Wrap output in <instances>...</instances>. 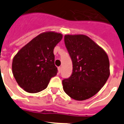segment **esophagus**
Returning <instances> with one entry per match:
<instances>
[{
    "label": "esophagus",
    "mask_w": 124,
    "mask_h": 124,
    "mask_svg": "<svg viewBox=\"0 0 124 124\" xmlns=\"http://www.w3.org/2000/svg\"><path fill=\"white\" fill-rule=\"evenodd\" d=\"M58 73H60V72H61V67L58 68Z\"/></svg>",
    "instance_id": "obj_1"
}]
</instances>
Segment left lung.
I'll return each instance as SVG.
<instances>
[{"label":"left lung","mask_w":124,"mask_h":124,"mask_svg":"<svg viewBox=\"0 0 124 124\" xmlns=\"http://www.w3.org/2000/svg\"><path fill=\"white\" fill-rule=\"evenodd\" d=\"M64 43L73 61V73L63 80V90L76 101L89 99L106 84L110 75L106 51L84 35H66Z\"/></svg>","instance_id":"left-lung-1"}]
</instances>
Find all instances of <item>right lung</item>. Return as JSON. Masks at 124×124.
<instances>
[{"mask_svg":"<svg viewBox=\"0 0 124 124\" xmlns=\"http://www.w3.org/2000/svg\"><path fill=\"white\" fill-rule=\"evenodd\" d=\"M63 35L46 31L33 38L14 56L12 73L18 84L27 93L44 90L50 79L56 75L53 50Z\"/></svg>","mask_w":124,"mask_h":124,"instance_id":"obj_1","label":"right lung"}]
</instances>
